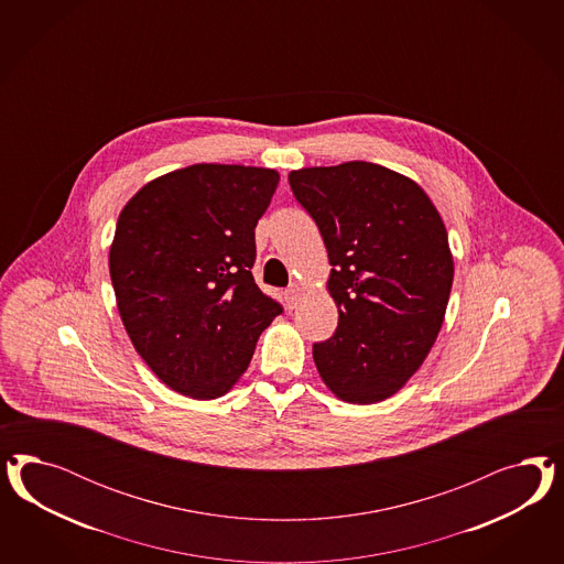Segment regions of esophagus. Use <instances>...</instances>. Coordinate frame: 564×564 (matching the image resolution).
<instances>
[{"instance_id":"1","label":"esophagus","mask_w":564,"mask_h":564,"mask_svg":"<svg viewBox=\"0 0 564 564\" xmlns=\"http://www.w3.org/2000/svg\"><path fill=\"white\" fill-rule=\"evenodd\" d=\"M302 295H304V290H302L297 283H293L290 290L285 291V302H288V306H297V302L302 300Z\"/></svg>"}]
</instances>
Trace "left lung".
I'll return each instance as SVG.
<instances>
[{"instance_id":"obj_1","label":"left lung","mask_w":564,"mask_h":564,"mask_svg":"<svg viewBox=\"0 0 564 564\" xmlns=\"http://www.w3.org/2000/svg\"><path fill=\"white\" fill-rule=\"evenodd\" d=\"M290 186L325 239L335 335L314 343L326 387L347 403L397 393L443 326L453 257L436 206L410 177L376 163L291 171Z\"/></svg>"}]
</instances>
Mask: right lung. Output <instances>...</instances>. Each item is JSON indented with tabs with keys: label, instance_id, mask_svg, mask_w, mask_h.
<instances>
[{
	"label": "right lung",
	"instance_id": "1",
	"mask_svg": "<svg viewBox=\"0 0 564 564\" xmlns=\"http://www.w3.org/2000/svg\"><path fill=\"white\" fill-rule=\"evenodd\" d=\"M276 184L274 170L200 163L149 182L120 213L109 273L121 323L177 393H227L283 312L250 271Z\"/></svg>",
	"mask_w": 564,
	"mask_h": 564
}]
</instances>
